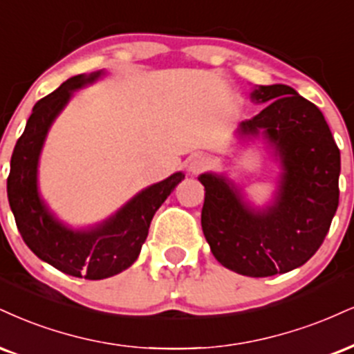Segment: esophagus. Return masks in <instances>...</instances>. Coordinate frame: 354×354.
I'll use <instances>...</instances> for the list:
<instances>
[{
	"label": "esophagus",
	"mask_w": 354,
	"mask_h": 354,
	"mask_svg": "<svg viewBox=\"0 0 354 354\" xmlns=\"http://www.w3.org/2000/svg\"><path fill=\"white\" fill-rule=\"evenodd\" d=\"M207 168H209V160H207L206 156H203V155L194 156V158L189 161V166H188V169L193 174H199V173L206 171Z\"/></svg>",
	"instance_id": "esophagus-1"
}]
</instances>
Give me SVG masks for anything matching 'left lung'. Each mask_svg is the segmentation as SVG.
Here are the masks:
<instances>
[{
  "label": "left lung",
  "instance_id": "8db88e82",
  "mask_svg": "<svg viewBox=\"0 0 354 354\" xmlns=\"http://www.w3.org/2000/svg\"><path fill=\"white\" fill-rule=\"evenodd\" d=\"M267 107L241 123V135H262L282 166L274 203L255 209L224 176L204 173L201 225L225 269L270 277L304 266L320 249L339 199V150L317 105L282 84L250 93Z\"/></svg>",
  "mask_w": 354,
  "mask_h": 354
}]
</instances>
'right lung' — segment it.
<instances>
[{
	"mask_svg": "<svg viewBox=\"0 0 354 354\" xmlns=\"http://www.w3.org/2000/svg\"><path fill=\"white\" fill-rule=\"evenodd\" d=\"M102 71L67 79L57 91L34 105L23 135L11 156L8 199L18 231L41 261L57 270L87 280H100L129 269L148 236L150 223L185 174L174 173L131 198L104 223L88 229H71L61 223L37 191V163L46 135L72 93L95 82Z\"/></svg>",
	"mask_w": 354,
	"mask_h": 354,
	"instance_id": "1",
	"label": "right lung"
}]
</instances>
